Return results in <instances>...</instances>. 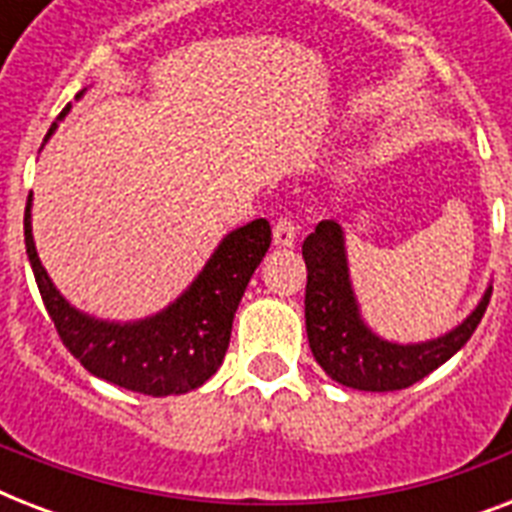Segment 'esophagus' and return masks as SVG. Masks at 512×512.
Segmentation results:
<instances>
[{
	"mask_svg": "<svg viewBox=\"0 0 512 512\" xmlns=\"http://www.w3.org/2000/svg\"><path fill=\"white\" fill-rule=\"evenodd\" d=\"M273 241L276 247H292L297 241V225L292 217H279L273 225Z\"/></svg>",
	"mask_w": 512,
	"mask_h": 512,
	"instance_id": "1",
	"label": "esophagus"
}]
</instances>
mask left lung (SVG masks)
<instances>
[{"instance_id": "1", "label": "left lung", "mask_w": 512, "mask_h": 512, "mask_svg": "<svg viewBox=\"0 0 512 512\" xmlns=\"http://www.w3.org/2000/svg\"><path fill=\"white\" fill-rule=\"evenodd\" d=\"M305 268V329L319 366L345 388L401 390L428 377L449 361L476 332L484 319L492 289L460 327L438 340L398 345L377 337L366 327L353 297L345 260V239L335 220H321L316 231L303 241Z\"/></svg>"}]
</instances>
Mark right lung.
<instances>
[{
    "label": "right lung",
    "mask_w": 512,
    "mask_h": 512,
    "mask_svg": "<svg viewBox=\"0 0 512 512\" xmlns=\"http://www.w3.org/2000/svg\"><path fill=\"white\" fill-rule=\"evenodd\" d=\"M82 92L76 98H82ZM68 108H63L60 119ZM52 130L55 124L47 138ZM23 233L36 287L60 342L90 374L146 396L188 393L217 372L231 342L233 316L244 289L271 247V223L265 217L252 220L220 241L204 271L170 308L151 319L114 324L76 311L55 289L39 263L31 236V196L26 201Z\"/></svg>",
    "instance_id": "1"
}]
</instances>
